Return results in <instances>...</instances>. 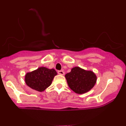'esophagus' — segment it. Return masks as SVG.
I'll return each instance as SVG.
<instances>
[{
  "instance_id": "34e87169",
  "label": "esophagus",
  "mask_w": 126,
  "mask_h": 126,
  "mask_svg": "<svg viewBox=\"0 0 126 126\" xmlns=\"http://www.w3.org/2000/svg\"><path fill=\"white\" fill-rule=\"evenodd\" d=\"M58 73L59 74V75H64V72L63 71V70H58Z\"/></svg>"
}]
</instances>
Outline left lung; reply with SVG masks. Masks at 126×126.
Segmentation results:
<instances>
[{"label": "left lung", "mask_w": 126, "mask_h": 126, "mask_svg": "<svg viewBox=\"0 0 126 126\" xmlns=\"http://www.w3.org/2000/svg\"><path fill=\"white\" fill-rule=\"evenodd\" d=\"M69 87L76 94H82L90 91L96 82L97 77L91 70H85L80 67L72 68L65 76Z\"/></svg>", "instance_id": "obj_1"}]
</instances>
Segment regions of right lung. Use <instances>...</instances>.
<instances>
[{
    "instance_id": "right-lung-1",
    "label": "right lung",
    "mask_w": 126,
    "mask_h": 126,
    "mask_svg": "<svg viewBox=\"0 0 126 126\" xmlns=\"http://www.w3.org/2000/svg\"><path fill=\"white\" fill-rule=\"evenodd\" d=\"M57 73L54 69L40 67L37 70L25 75V82L27 86L34 90L42 92L51 85Z\"/></svg>"
}]
</instances>
